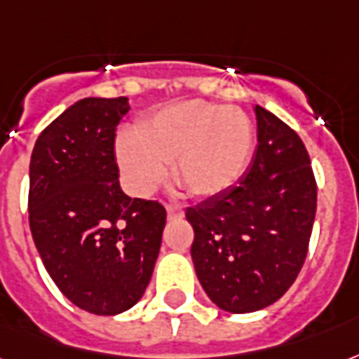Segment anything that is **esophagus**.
Returning a JSON list of instances; mask_svg holds the SVG:
<instances>
[{
	"label": "esophagus",
	"mask_w": 359,
	"mask_h": 359,
	"mask_svg": "<svg viewBox=\"0 0 359 359\" xmlns=\"http://www.w3.org/2000/svg\"><path fill=\"white\" fill-rule=\"evenodd\" d=\"M182 216H184V210H182V207H179V205H175V203L168 205L169 220H179V218H182Z\"/></svg>",
	"instance_id": "1"
}]
</instances>
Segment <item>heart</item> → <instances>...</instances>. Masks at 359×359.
Returning a JSON list of instances; mask_svg holds the SVG:
<instances>
[{"label": "heart", "instance_id": "heart-1", "mask_svg": "<svg viewBox=\"0 0 359 359\" xmlns=\"http://www.w3.org/2000/svg\"><path fill=\"white\" fill-rule=\"evenodd\" d=\"M252 152V126L239 109L205 101L163 107L144 118L137 135H122L116 158L135 194H149L173 163L177 184L191 196L209 198L233 186Z\"/></svg>", "mask_w": 359, "mask_h": 359}]
</instances>
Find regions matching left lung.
I'll use <instances>...</instances> for the list:
<instances>
[{"instance_id": "8db88e82", "label": "left lung", "mask_w": 359, "mask_h": 359, "mask_svg": "<svg viewBox=\"0 0 359 359\" xmlns=\"http://www.w3.org/2000/svg\"><path fill=\"white\" fill-rule=\"evenodd\" d=\"M258 149L228 190L186 209L191 259L210 301L233 314L280 299L305 264L316 215V179L305 144L256 105Z\"/></svg>"}]
</instances>
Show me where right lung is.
<instances>
[{
  "label": "right lung",
  "instance_id": "right-lung-1",
  "mask_svg": "<svg viewBox=\"0 0 359 359\" xmlns=\"http://www.w3.org/2000/svg\"><path fill=\"white\" fill-rule=\"evenodd\" d=\"M128 97H86L35 141L29 160V229L45 269L86 313L131 309L149 286L165 209L126 196L114 156Z\"/></svg>",
  "mask_w": 359,
  "mask_h": 359
}]
</instances>
